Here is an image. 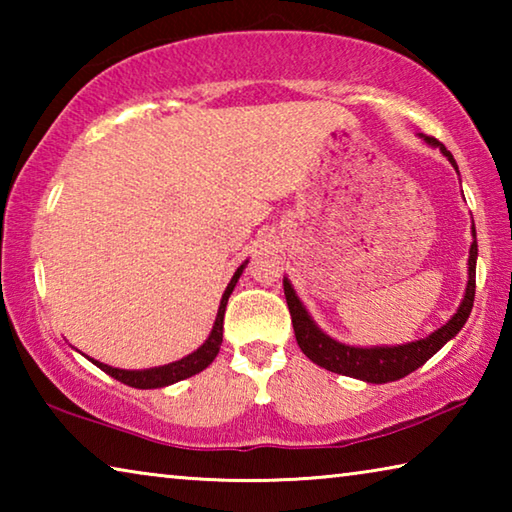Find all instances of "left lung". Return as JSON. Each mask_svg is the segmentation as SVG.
<instances>
[{"instance_id":"obj_1","label":"left lung","mask_w":512,"mask_h":512,"mask_svg":"<svg viewBox=\"0 0 512 512\" xmlns=\"http://www.w3.org/2000/svg\"><path fill=\"white\" fill-rule=\"evenodd\" d=\"M424 140L431 146H438L445 158L454 164V169H458L454 155L445 149V144H440L436 137H424ZM476 253H479V248H476L474 239L470 246V259H467V268H470V273H467V289L461 307L456 309V314L449 318L443 327L429 334L427 339L404 345H381V348L379 345L377 348H354V345H345L334 341L332 336H327L323 329L311 320L307 309L302 307L300 298L296 296V291H293L291 282L284 277V296H287L293 332H296L300 350L305 352L311 361L318 363L320 368L339 372V375L345 377L368 381V384H386V381L406 377L409 372L418 370L422 363H427L447 341H452L463 329L465 320L470 318L476 289Z\"/></svg>"}]
</instances>
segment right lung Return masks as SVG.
I'll list each match as a JSON object with an SVG mask.
<instances>
[{
  "mask_svg": "<svg viewBox=\"0 0 512 512\" xmlns=\"http://www.w3.org/2000/svg\"><path fill=\"white\" fill-rule=\"evenodd\" d=\"M246 264L248 262L241 264L237 271H235V275H232L228 289L223 291V298H221V305H219V314H216L212 332H210V336H207V341L196 352L187 354V357H183L180 361L167 363V366L146 368V370H121V368H112V366H106V363L94 361L90 357L88 359L94 363V366L101 368L103 372H108L110 377H115L117 381H121V384L133 386V388H162V386L176 384V381H180V379H187V377L196 375V372L205 370L214 361L216 354H219V348H221V343H223L225 305H228L230 293H232V289H235V284H237V280L241 277V273H244Z\"/></svg>",
  "mask_w": 512,
  "mask_h": 512,
  "instance_id": "obj_1",
  "label": "right lung"
}]
</instances>
